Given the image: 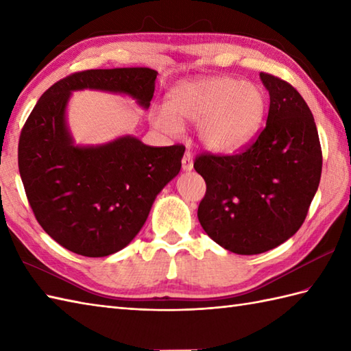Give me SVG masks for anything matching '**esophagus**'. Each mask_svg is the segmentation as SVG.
Here are the masks:
<instances>
[{"mask_svg":"<svg viewBox=\"0 0 351 351\" xmlns=\"http://www.w3.org/2000/svg\"><path fill=\"white\" fill-rule=\"evenodd\" d=\"M193 169V158L190 152H185L182 156V170L185 171H190Z\"/></svg>","mask_w":351,"mask_h":351,"instance_id":"1","label":"esophagus"}]
</instances>
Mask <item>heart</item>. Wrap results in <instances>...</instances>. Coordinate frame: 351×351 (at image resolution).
I'll return each mask as SVG.
<instances>
[{"label":"heart","mask_w":351,"mask_h":351,"mask_svg":"<svg viewBox=\"0 0 351 351\" xmlns=\"http://www.w3.org/2000/svg\"><path fill=\"white\" fill-rule=\"evenodd\" d=\"M267 111L259 84L232 77H204L176 84L166 107L156 110V128L176 134L184 122H197V136L213 152L237 151L255 137Z\"/></svg>","instance_id":"heart-1"}]
</instances>
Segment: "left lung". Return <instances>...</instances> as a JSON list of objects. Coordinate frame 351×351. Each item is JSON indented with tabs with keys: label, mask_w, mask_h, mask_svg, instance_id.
<instances>
[{
	"label": "left lung",
	"mask_w": 351,
	"mask_h": 351,
	"mask_svg": "<svg viewBox=\"0 0 351 351\" xmlns=\"http://www.w3.org/2000/svg\"><path fill=\"white\" fill-rule=\"evenodd\" d=\"M259 77L270 95L265 128L240 154H202L195 161L206 182L200 225L238 255H258L293 237L322 178V146L308 104L287 81Z\"/></svg>",
	"instance_id": "8db88e82"
}]
</instances>
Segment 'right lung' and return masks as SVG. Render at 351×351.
I'll list each match as a JSON object with an SVG mask.
<instances>
[{"label":"right lung","instance_id":"1","mask_svg":"<svg viewBox=\"0 0 351 351\" xmlns=\"http://www.w3.org/2000/svg\"><path fill=\"white\" fill-rule=\"evenodd\" d=\"M156 71L90 69L57 81L37 101L21 131L18 166L36 220L78 255L102 258L128 245L156 195L180 173L182 145L155 147L132 136L77 146L66 125L75 90L128 95L149 108Z\"/></svg>","mask_w":351,"mask_h":351}]
</instances>
